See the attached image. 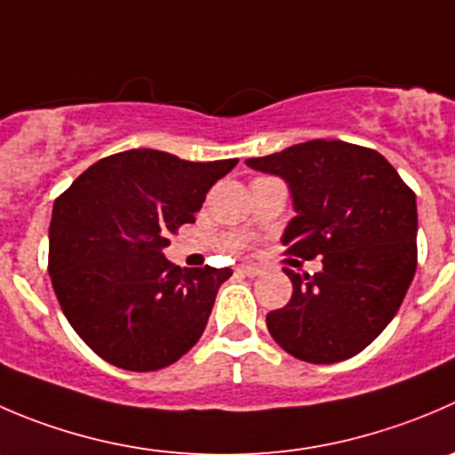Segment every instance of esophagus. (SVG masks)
<instances>
[{"mask_svg":"<svg viewBox=\"0 0 455 455\" xmlns=\"http://www.w3.org/2000/svg\"><path fill=\"white\" fill-rule=\"evenodd\" d=\"M237 271L244 273V275H249V277H255V275H259V273H262V267H255V264H242Z\"/></svg>","mask_w":455,"mask_h":455,"instance_id":"1","label":"esophagus"}]
</instances>
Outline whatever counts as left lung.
Segmentation results:
<instances>
[{
	"label": "left lung",
	"mask_w": 455,
	"mask_h": 455,
	"mask_svg": "<svg viewBox=\"0 0 455 455\" xmlns=\"http://www.w3.org/2000/svg\"><path fill=\"white\" fill-rule=\"evenodd\" d=\"M246 164L280 175L295 218L286 253L322 255V271L295 273L289 304L267 313L268 333L293 358L349 360L394 320L418 264L416 193L378 151L339 140H311Z\"/></svg>",
	"instance_id": "obj_1"
}]
</instances>
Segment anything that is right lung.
<instances>
[{
	"label": "right lung",
	"instance_id": "obj_1",
	"mask_svg": "<svg viewBox=\"0 0 455 455\" xmlns=\"http://www.w3.org/2000/svg\"><path fill=\"white\" fill-rule=\"evenodd\" d=\"M237 160L187 162L153 148L88 166L52 204L48 273L79 338L126 371L178 363L204 333L231 268H180L171 235L196 222Z\"/></svg>",
	"mask_w": 455,
	"mask_h": 455
}]
</instances>
